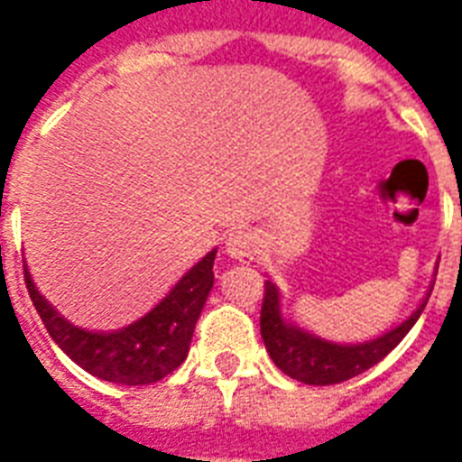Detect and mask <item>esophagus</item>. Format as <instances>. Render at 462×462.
<instances>
[{"instance_id":"1","label":"esophagus","mask_w":462,"mask_h":462,"mask_svg":"<svg viewBox=\"0 0 462 462\" xmlns=\"http://www.w3.org/2000/svg\"><path fill=\"white\" fill-rule=\"evenodd\" d=\"M225 254L235 261H249L259 254V237L252 230H232L225 239Z\"/></svg>"}]
</instances>
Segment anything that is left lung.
Here are the masks:
<instances>
[{
    "label": "left lung",
    "instance_id": "8db88e82",
    "mask_svg": "<svg viewBox=\"0 0 462 462\" xmlns=\"http://www.w3.org/2000/svg\"><path fill=\"white\" fill-rule=\"evenodd\" d=\"M431 288H434V282L427 290V297L420 302V307L405 321H401L386 333L365 340V343H333V340H326V337L316 336L311 330L285 319L281 290L273 281H266V295H263V307H261V337H263L275 366L282 374H288L290 379L302 381L309 386L340 383V381L366 372L369 366L379 365L381 359L408 336V330L415 326L427 307Z\"/></svg>",
    "mask_w": 462,
    "mask_h": 462
}]
</instances>
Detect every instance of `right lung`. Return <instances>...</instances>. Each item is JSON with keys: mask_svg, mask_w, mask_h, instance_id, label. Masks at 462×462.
Returning a JSON list of instances; mask_svg holds the SVG:
<instances>
[{"mask_svg": "<svg viewBox=\"0 0 462 462\" xmlns=\"http://www.w3.org/2000/svg\"><path fill=\"white\" fill-rule=\"evenodd\" d=\"M216 254L217 249H210L148 314L117 330L74 326L40 295L28 266L23 268L25 288L47 333L81 369L119 386H148L187 359L196 321L213 288Z\"/></svg>", "mask_w": 462, "mask_h": 462, "instance_id": "1", "label": "right lung"}]
</instances>
